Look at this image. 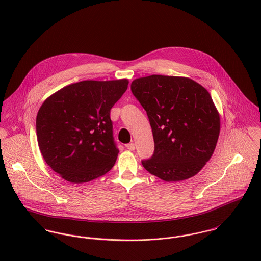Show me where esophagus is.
Returning a JSON list of instances; mask_svg holds the SVG:
<instances>
[{"label": "esophagus", "instance_id": "obj_1", "mask_svg": "<svg viewBox=\"0 0 261 261\" xmlns=\"http://www.w3.org/2000/svg\"><path fill=\"white\" fill-rule=\"evenodd\" d=\"M126 148L130 151H133L135 150V144L134 143H129V144H126Z\"/></svg>", "mask_w": 261, "mask_h": 261}]
</instances>
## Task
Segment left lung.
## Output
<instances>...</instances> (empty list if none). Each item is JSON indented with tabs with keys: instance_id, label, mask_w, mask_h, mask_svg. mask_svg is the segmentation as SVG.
<instances>
[{
	"instance_id": "8db88e82",
	"label": "left lung",
	"mask_w": 261,
	"mask_h": 261,
	"mask_svg": "<svg viewBox=\"0 0 261 261\" xmlns=\"http://www.w3.org/2000/svg\"><path fill=\"white\" fill-rule=\"evenodd\" d=\"M131 91L144 108L155 149L145 169L176 182L198 173L211 158L220 132V118L208 91L197 82L174 76L135 79Z\"/></svg>"
}]
</instances>
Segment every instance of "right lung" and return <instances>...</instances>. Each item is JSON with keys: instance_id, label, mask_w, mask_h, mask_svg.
Here are the masks:
<instances>
[{"instance_id": "right-lung-1", "label": "right lung", "mask_w": 261, "mask_h": 261, "mask_svg": "<svg viewBox=\"0 0 261 261\" xmlns=\"http://www.w3.org/2000/svg\"><path fill=\"white\" fill-rule=\"evenodd\" d=\"M127 79L81 81L62 88L42 104L37 140L46 163L62 178L84 183L112 169L119 150L110 110L128 88Z\"/></svg>"}]
</instances>
